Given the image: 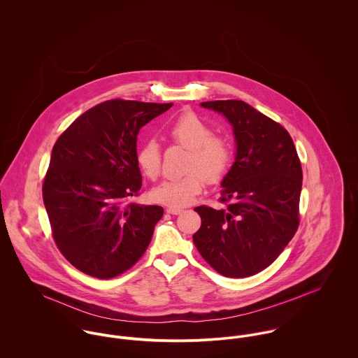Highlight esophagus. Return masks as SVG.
I'll use <instances>...</instances> for the list:
<instances>
[{
	"label": "esophagus",
	"mask_w": 358,
	"mask_h": 358,
	"mask_svg": "<svg viewBox=\"0 0 358 358\" xmlns=\"http://www.w3.org/2000/svg\"><path fill=\"white\" fill-rule=\"evenodd\" d=\"M166 212L171 213V215H180V213L183 212V209H180V208H171V206H169V208L166 209Z\"/></svg>",
	"instance_id": "1"
}]
</instances>
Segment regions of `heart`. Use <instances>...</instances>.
<instances>
[{"instance_id": "obj_1", "label": "heart", "mask_w": 358, "mask_h": 358, "mask_svg": "<svg viewBox=\"0 0 358 358\" xmlns=\"http://www.w3.org/2000/svg\"><path fill=\"white\" fill-rule=\"evenodd\" d=\"M166 135L172 143L189 149L185 164V175L171 178L159 183L152 192V199L158 204L180 208L192 204L201 193L205 180L219 182L229 171L233 149L230 142L219 135L201 117L189 111L173 120ZM136 162L149 179H157L161 173L162 152L159 145L149 139L136 150Z\"/></svg>"}]
</instances>
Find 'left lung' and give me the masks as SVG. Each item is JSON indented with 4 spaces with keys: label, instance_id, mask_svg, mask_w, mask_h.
<instances>
[{
    "label": "left lung",
    "instance_id": "1",
    "mask_svg": "<svg viewBox=\"0 0 358 358\" xmlns=\"http://www.w3.org/2000/svg\"><path fill=\"white\" fill-rule=\"evenodd\" d=\"M230 121L236 161L213 209L194 208L201 227L193 236L205 262L219 274L250 277L268 267L299 227L302 165L288 131L243 101L203 102Z\"/></svg>",
    "mask_w": 358,
    "mask_h": 358
}]
</instances>
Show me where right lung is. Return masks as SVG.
I'll use <instances>...</instances> for the list:
<instances>
[{"mask_svg": "<svg viewBox=\"0 0 358 358\" xmlns=\"http://www.w3.org/2000/svg\"><path fill=\"white\" fill-rule=\"evenodd\" d=\"M172 104L106 101L57 138L43 199L57 250L80 271L108 280L146 252L164 209L131 201L142 187L136 138Z\"/></svg>", "mask_w": 358, "mask_h": 358, "instance_id": "right-lung-1", "label": "right lung"}]
</instances>
